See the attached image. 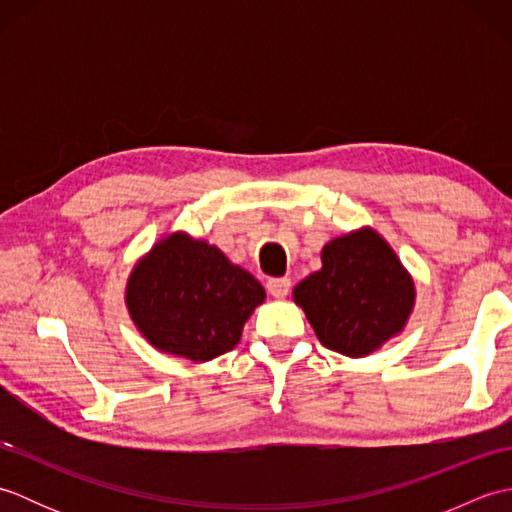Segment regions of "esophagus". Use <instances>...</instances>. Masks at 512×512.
Instances as JSON below:
<instances>
[{
    "label": "esophagus",
    "instance_id": "34e87169",
    "mask_svg": "<svg viewBox=\"0 0 512 512\" xmlns=\"http://www.w3.org/2000/svg\"><path fill=\"white\" fill-rule=\"evenodd\" d=\"M290 286H292V281L288 277H273V279H268V284H266L268 292L275 299H284L290 292Z\"/></svg>",
    "mask_w": 512,
    "mask_h": 512
}]
</instances>
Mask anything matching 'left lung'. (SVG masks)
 <instances>
[{"label":"left lung","instance_id":"8db88e82","mask_svg":"<svg viewBox=\"0 0 512 512\" xmlns=\"http://www.w3.org/2000/svg\"><path fill=\"white\" fill-rule=\"evenodd\" d=\"M321 264L292 299L328 350L361 358L405 330L416 286L383 235L363 226L334 237L321 250Z\"/></svg>","mask_w":512,"mask_h":512}]
</instances>
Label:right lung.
Returning <instances> with one entry per match:
<instances>
[{"instance_id":"1","label":"right lung","mask_w":512,"mask_h":512,"mask_svg":"<svg viewBox=\"0 0 512 512\" xmlns=\"http://www.w3.org/2000/svg\"><path fill=\"white\" fill-rule=\"evenodd\" d=\"M264 299V286L248 270L184 231L151 246L125 288L129 317L147 343L195 363L233 350Z\"/></svg>"}]
</instances>
